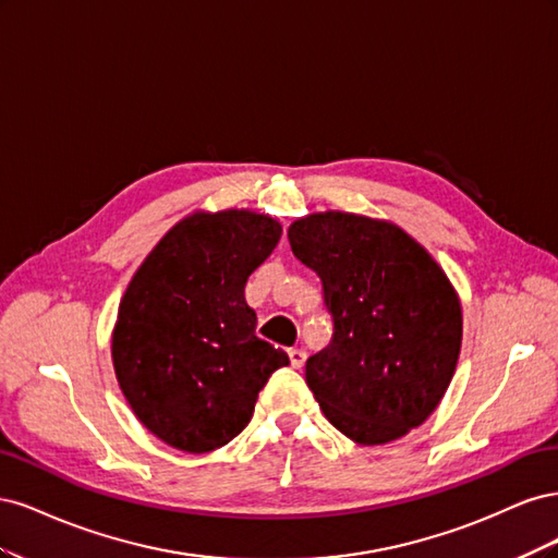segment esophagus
<instances>
[{
    "label": "esophagus",
    "instance_id": "1",
    "mask_svg": "<svg viewBox=\"0 0 558 558\" xmlns=\"http://www.w3.org/2000/svg\"><path fill=\"white\" fill-rule=\"evenodd\" d=\"M289 359H291V365H293L295 369H300L302 365H305L307 353L302 351V349H289Z\"/></svg>",
    "mask_w": 558,
    "mask_h": 558
}]
</instances>
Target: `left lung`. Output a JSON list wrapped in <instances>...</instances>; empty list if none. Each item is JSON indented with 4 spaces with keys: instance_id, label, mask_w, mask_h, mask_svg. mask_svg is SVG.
I'll list each match as a JSON object with an SVG mask.
<instances>
[{
    "instance_id": "1",
    "label": "left lung",
    "mask_w": 558,
    "mask_h": 558,
    "mask_svg": "<svg viewBox=\"0 0 558 558\" xmlns=\"http://www.w3.org/2000/svg\"><path fill=\"white\" fill-rule=\"evenodd\" d=\"M295 258L320 279L332 340L305 379L330 424L361 445L421 426L459 361L461 302L442 267L400 228L326 211L289 228Z\"/></svg>"
}]
</instances>
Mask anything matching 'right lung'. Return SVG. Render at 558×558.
Instances as JSON below:
<instances>
[{"instance_id": "obj_1", "label": "right lung", "mask_w": 558, "mask_h": 558, "mask_svg": "<svg viewBox=\"0 0 558 558\" xmlns=\"http://www.w3.org/2000/svg\"><path fill=\"white\" fill-rule=\"evenodd\" d=\"M281 238L253 211L195 214L148 253L118 307L111 356L142 424L174 449L228 445L253 416L260 388L289 365L256 337L248 275Z\"/></svg>"}]
</instances>
